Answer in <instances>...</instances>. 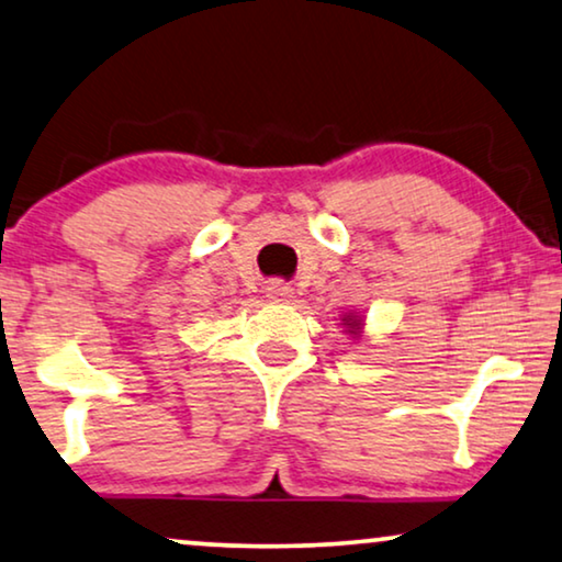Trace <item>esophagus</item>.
<instances>
[{
	"instance_id": "34e87169",
	"label": "esophagus",
	"mask_w": 562,
	"mask_h": 562,
	"mask_svg": "<svg viewBox=\"0 0 562 562\" xmlns=\"http://www.w3.org/2000/svg\"><path fill=\"white\" fill-rule=\"evenodd\" d=\"M266 294L268 299H273V302H291V299H294V289L283 281H271L266 286Z\"/></svg>"
}]
</instances>
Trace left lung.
<instances>
[{
    "label": "left lung",
    "instance_id": "obj_1",
    "mask_svg": "<svg viewBox=\"0 0 562 562\" xmlns=\"http://www.w3.org/2000/svg\"><path fill=\"white\" fill-rule=\"evenodd\" d=\"M342 322L350 327V329H348L350 335H358V333H360V319H358V317H350V314H348V317H345Z\"/></svg>",
    "mask_w": 562,
    "mask_h": 562
}]
</instances>
